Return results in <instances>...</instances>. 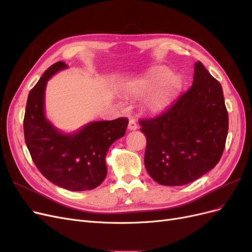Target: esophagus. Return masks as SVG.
<instances>
[{"mask_svg":"<svg viewBox=\"0 0 252 252\" xmlns=\"http://www.w3.org/2000/svg\"><path fill=\"white\" fill-rule=\"evenodd\" d=\"M138 128V125H136V122L133 119L129 120V123H128V129L129 130H135V129Z\"/></svg>","mask_w":252,"mask_h":252,"instance_id":"obj_1","label":"esophagus"}]
</instances>
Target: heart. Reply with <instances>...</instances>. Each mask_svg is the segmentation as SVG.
Returning a JSON list of instances; mask_svg holds the SVG:
<instances>
[{
	"label": "heart",
	"mask_w": 252,
	"mask_h": 252,
	"mask_svg": "<svg viewBox=\"0 0 252 252\" xmlns=\"http://www.w3.org/2000/svg\"><path fill=\"white\" fill-rule=\"evenodd\" d=\"M169 75L170 71L167 69V68H156V69L152 70V72L150 73L146 83L144 84L143 90H147L157 85V84L164 81L161 84V86L157 89L156 93H154V94L149 97L148 104L151 108L161 107V106L166 102L167 98L180 87V80L177 77H169Z\"/></svg>",
	"instance_id": "heart-1"
}]
</instances>
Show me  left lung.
Segmentation results:
<instances>
[{"label": "left lung", "mask_w": 252, "mask_h": 252, "mask_svg": "<svg viewBox=\"0 0 252 252\" xmlns=\"http://www.w3.org/2000/svg\"><path fill=\"white\" fill-rule=\"evenodd\" d=\"M139 123L147 139L144 163L150 177L165 186L186 185L215 168L223 155L228 112L222 86L199 61L192 86Z\"/></svg>", "instance_id": "8db88e82"}]
</instances>
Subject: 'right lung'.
Masks as SVG:
<instances>
[{
  "mask_svg": "<svg viewBox=\"0 0 252 252\" xmlns=\"http://www.w3.org/2000/svg\"><path fill=\"white\" fill-rule=\"evenodd\" d=\"M67 68L57 62L30 90L24 116L26 146L36 168L52 184L71 191L91 190L107 175L105 157L113 142L125 134L127 118L98 121L72 134H63L45 118L44 94L47 81Z\"/></svg>",
  "mask_w": 252,
  "mask_h": 252,
  "instance_id": "obj_1",
  "label": "right lung"
}]
</instances>
